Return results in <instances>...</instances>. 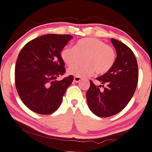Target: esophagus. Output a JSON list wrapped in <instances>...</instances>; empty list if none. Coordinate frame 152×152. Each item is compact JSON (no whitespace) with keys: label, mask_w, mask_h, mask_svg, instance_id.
I'll return each instance as SVG.
<instances>
[{"label":"esophagus","mask_w":152,"mask_h":152,"mask_svg":"<svg viewBox=\"0 0 152 152\" xmlns=\"http://www.w3.org/2000/svg\"><path fill=\"white\" fill-rule=\"evenodd\" d=\"M82 78L79 77V76H74V78H73V81H74L75 82H79L82 81Z\"/></svg>","instance_id":"obj_1"}]
</instances>
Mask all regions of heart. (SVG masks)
Here are the masks:
<instances>
[{"label": "heart", "instance_id": "b5f03b06", "mask_svg": "<svg viewBox=\"0 0 152 152\" xmlns=\"http://www.w3.org/2000/svg\"><path fill=\"white\" fill-rule=\"evenodd\" d=\"M80 56H85L84 65H72ZM61 57L69 68L68 73L71 75L85 77L96 73L99 75L107 73L115 61L114 49L103 41L96 38L87 37L79 39L75 48L65 46L61 51Z\"/></svg>", "mask_w": 152, "mask_h": 152}]
</instances>
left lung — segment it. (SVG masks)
Listing matches in <instances>:
<instances>
[{
  "instance_id": "8db88e82",
  "label": "left lung",
  "mask_w": 152,
  "mask_h": 152,
  "mask_svg": "<svg viewBox=\"0 0 152 152\" xmlns=\"http://www.w3.org/2000/svg\"><path fill=\"white\" fill-rule=\"evenodd\" d=\"M111 42L117 53L115 63L105 74L96 78L102 85L92 81L87 90V105L92 113L101 118L116 115L123 110L132 98L138 81V66L132 50L115 39ZM103 86L104 91H100Z\"/></svg>"
}]
</instances>
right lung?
Segmentation results:
<instances>
[{"instance_id":"obj_1","label":"right lung","mask_w":152,"mask_h":152,"mask_svg":"<svg viewBox=\"0 0 152 152\" xmlns=\"http://www.w3.org/2000/svg\"><path fill=\"white\" fill-rule=\"evenodd\" d=\"M73 38L70 34L43 35L29 41L18 55L15 86L24 104L34 113L49 115L61 105L73 76L62 80L65 73L61 51Z\"/></svg>"}]
</instances>
